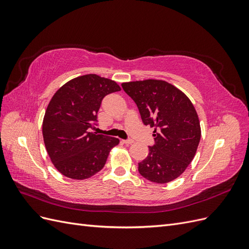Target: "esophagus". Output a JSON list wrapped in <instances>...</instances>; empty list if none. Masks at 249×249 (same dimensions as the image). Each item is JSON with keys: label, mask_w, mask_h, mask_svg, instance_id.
Segmentation results:
<instances>
[{"label": "esophagus", "mask_w": 249, "mask_h": 249, "mask_svg": "<svg viewBox=\"0 0 249 249\" xmlns=\"http://www.w3.org/2000/svg\"><path fill=\"white\" fill-rule=\"evenodd\" d=\"M124 143H125L126 145H130V144H132V143H134V140H132V139H127V140H124Z\"/></svg>", "instance_id": "1"}]
</instances>
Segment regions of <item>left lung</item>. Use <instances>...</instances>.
Masks as SVG:
<instances>
[{"instance_id": "obj_1", "label": "left lung", "mask_w": 249, "mask_h": 249, "mask_svg": "<svg viewBox=\"0 0 249 249\" xmlns=\"http://www.w3.org/2000/svg\"><path fill=\"white\" fill-rule=\"evenodd\" d=\"M137 105L145 125L155 127V144L138 163L140 175L157 184L178 178L196 154L200 140L198 115L188 96L162 80H144L122 84Z\"/></svg>"}]
</instances>
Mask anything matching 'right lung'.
I'll use <instances>...</instances> for the list:
<instances>
[{
  "mask_svg": "<svg viewBox=\"0 0 249 249\" xmlns=\"http://www.w3.org/2000/svg\"><path fill=\"white\" fill-rule=\"evenodd\" d=\"M119 90L116 82L90 73L65 83L53 95L42 135L51 161L63 176L85 179L105 166L119 139L90 130L96 124L104 97Z\"/></svg>",
  "mask_w": 249,
  "mask_h": 249,
  "instance_id": "1",
  "label": "right lung"
}]
</instances>
